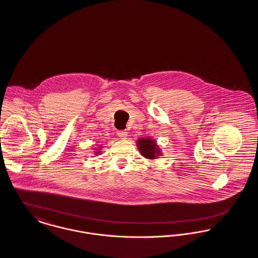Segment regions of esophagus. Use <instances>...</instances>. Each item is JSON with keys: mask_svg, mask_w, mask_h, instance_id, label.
Returning a JSON list of instances; mask_svg holds the SVG:
<instances>
[{"mask_svg": "<svg viewBox=\"0 0 258 258\" xmlns=\"http://www.w3.org/2000/svg\"><path fill=\"white\" fill-rule=\"evenodd\" d=\"M117 135L120 138H126L127 137V132L125 130H120V131H117Z\"/></svg>", "mask_w": 258, "mask_h": 258, "instance_id": "1", "label": "esophagus"}]
</instances>
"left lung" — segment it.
Returning <instances> with one entry per match:
<instances>
[{"mask_svg": "<svg viewBox=\"0 0 258 258\" xmlns=\"http://www.w3.org/2000/svg\"><path fill=\"white\" fill-rule=\"evenodd\" d=\"M137 145L140 153L142 156H144L147 159H155L160 156L161 151L159 146L156 144V142L153 139L147 138H139L137 140Z\"/></svg>", "mask_w": 258, "mask_h": 258, "instance_id": "left-lung-1", "label": "left lung"}]
</instances>
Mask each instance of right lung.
Here are the masks:
<instances>
[{"instance_id":"add662e5","label":"right lung","mask_w":258,"mask_h":258,"mask_svg":"<svg viewBox=\"0 0 258 258\" xmlns=\"http://www.w3.org/2000/svg\"><path fill=\"white\" fill-rule=\"evenodd\" d=\"M98 150H100V149H98ZM100 153V151H98V152H96V154H99Z\"/></svg>"}]
</instances>
